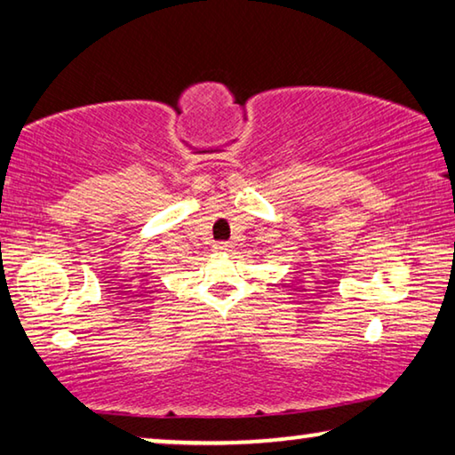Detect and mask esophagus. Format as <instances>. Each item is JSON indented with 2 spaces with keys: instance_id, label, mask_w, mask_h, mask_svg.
Instances as JSON below:
<instances>
[{
  "instance_id": "obj_1",
  "label": "esophagus",
  "mask_w": 455,
  "mask_h": 455,
  "mask_svg": "<svg viewBox=\"0 0 455 455\" xmlns=\"http://www.w3.org/2000/svg\"><path fill=\"white\" fill-rule=\"evenodd\" d=\"M230 249H233V244H230L228 241H219V243H214V251H219V252H228Z\"/></svg>"
}]
</instances>
